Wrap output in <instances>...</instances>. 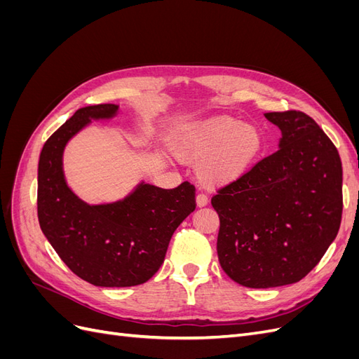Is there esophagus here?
<instances>
[{
  "label": "esophagus",
  "instance_id": "esophagus-1",
  "mask_svg": "<svg viewBox=\"0 0 359 359\" xmlns=\"http://www.w3.org/2000/svg\"><path fill=\"white\" fill-rule=\"evenodd\" d=\"M208 202H210L208 194H205L202 191L196 194V203H198V206H205V205H208Z\"/></svg>",
  "mask_w": 359,
  "mask_h": 359
}]
</instances>
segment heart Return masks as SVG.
<instances>
[{
    "label": "heart",
    "mask_w": 359,
    "mask_h": 359,
    "mask_svg": "<svg viewBox=\"0 0 359 359\" xmlns=\"http://www.w3.org/2000/svg\"><path fill=\"white\" fill-rule=\"evenodd\" d=\"M177 154L199 161V178L208 187L240 180L262 154L264 137L255 126L232 116L206 119L189 127L177 142Z\"/></svg>",
    "instance_id": "1"
}]
</instances>
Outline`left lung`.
<instances>
[{
  "label": "left lung",
  "instance_id": "left-lung-1",
  "mask_svg": "<svg viewBox=\"0 0 359 359\" xmlns=\"http://www.w3.org/2000/svg\"><path fill=\"white\" fill-rule=\"evenodd\" d=\"M280 149L217 190V255L224 273L253 289L297 283L335 240L343 212L341 160L301 111L268 112Z\"/></svg>",
  "mask_w": 359,
  "mask_h": 359
}]
</instances>
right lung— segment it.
I'll use <instances>...</instances> for the list:
<instances>
[{
  "label": "right lung",
  "instance_id": "1",
  "mask_svg": "<svg viewBox=\"0 0 359 359\" xmlns=\"http://www.w3.org/2000/svg\"><path fill=\"white\" fill-rule=\"evenodd\" d=\"M116 104L76 111L46 144L39 160L37 215L41 232L73 274L102 287L142 285L165 260L173 232L196 208V189L140 186L124 201L86 205L67 187L62 151L91 119L111 118Z\"/></svg>",
  "mask_w": 359,
  "mask_h": 359
}]
</instances>
